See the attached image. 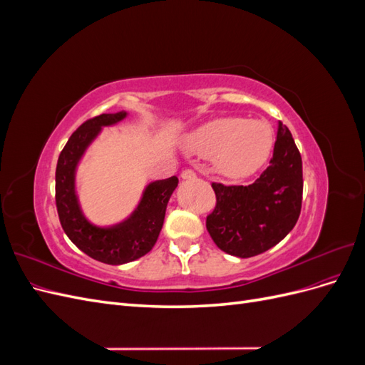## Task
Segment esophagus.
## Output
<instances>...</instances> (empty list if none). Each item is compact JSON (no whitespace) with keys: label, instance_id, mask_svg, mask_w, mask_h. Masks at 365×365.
Returning a JSON list of instances; mask_svg holds the SVG:
<instances>
[{"label":"esophagus","instance_id":"obj_1","mask_svg":"<svg viewBox=\"0 0 365 365\" xmlns=\"http://www.w3.org/2000/svg\"><path fill=\"white\" fill-rule=\"evenodd\" d=\"M181 178H182V180H187V181H190V180H195V178H196V173H195L193 170H190V169H187V170H182Z\"/></svg>","mask_w":365,"mask_h":365}]
</instances>
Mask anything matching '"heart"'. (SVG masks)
<instances>
[{
  "label": "heart",
  "mask_w": 365,
  "mask_h": 365,
  "mask_svg": "<svg viewBox=\"0 0 365 365\" xmlns=\"http://www.w3.org/2000/svg\"><path fill=\"white\" fill-rule=\"evenodd\" d=\"M274 145L271 126L263 120L222 117L197 128L187 148L200 157H215L220 173L242 178L267 163Z\"/></svg>",
  "instance_id": "1"
}]
</instances>
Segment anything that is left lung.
Here are the masks:
<instances>
[{
  "mask_svg": "<svg viewBox=\"0 0 365 365\" xmlns=\"http://www.w3.org/2000/svg\"><path fill=\"white\" fill-rule=\"evenodd\" d=\"M216 208L207 217L213 242L230 256L247 259L277 245L302 210V157L289 129L277 126L268 169L250 185L213 182Z\"/></svg>",
  "mask_w": 365,
  "mask_h": 365,
  "instance_id": "obj_1",
  "label": "left lung"
}]
</instances>
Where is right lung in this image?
Segmentation results:
<instances>
[{
    "label": "right lung",
    "instance_id": "1",
    "mask_svg": "<svg viewBox=\"0 0 365 365\" xmlns=\"http://www.w3.org/2000/svg\"><path fill=\"white\" fill-rule=\"evenodd\" d=\"M126 117L128 111H120L85 121L65 145L56 168V207L65 235L81 251L108 264L134 262L152 250L163 228L168 202L178 185L176 176L149 182L132 213L113 225H96L86 217L77 195V169L103 128Z\"/></svg>",
    "mask_w": 365,
    "mask_h": 365
}]
</instances>
